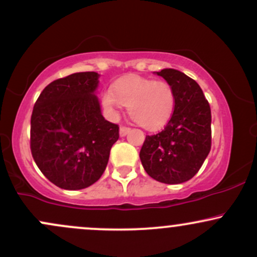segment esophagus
<instances>
[{
  "mask_svg": "<svg viewBox=\"0 0 257 257\" xmlns=\"http://www.w3.org/2000/svg\"><path fill=\"white\" fill-rule=\"evenodd\" d=\"M129 131H131V128H129V126L122 125L119 128V135H120V137H125V135L129 133Z\"/></svg>",
  "mask_w": 257,
  "mask_h": 257,
  "instance_id": "obj_1",
  "label": "esophagus"
}]
</instances>
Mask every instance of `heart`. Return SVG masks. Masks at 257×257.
<instances>
[{
    "mask_svg": "<svg viewBox=\"0 0 257 257\" xmlns=\"http://www.w3.org/2000/svg\"><path fill=\"white\" fill-rule=\"evenodd\" d=\"M101 104L111 118H117L120 105L128 106L129 114L139 125L155 132L169 122L175 94L168 82L129 76L117 79L111 90L102 94Z\"/></svg>",
    "mask_w": 257,
    "mask_h": 257,
    "instance_id": "1",
    "label": "heart"
}]
</instances>
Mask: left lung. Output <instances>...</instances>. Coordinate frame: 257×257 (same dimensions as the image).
I'll use <instances>...</instances> for the list:
<instances>
[{"mask_svg": "<svg viewBox=\"0 0 257 257\" xmlns=\"http://www.w3.org/2000/svg\"><path fill=\"white\" fill-rule=\"evenodd\" d=\"M172 85L175 107L166 128L146 135L140 150L145 172L163 184L192 179L211 149V111L194 79L174 69L156 72Z\"/></svg>", "mask_w": 257, "mask_h": 257, "instance_id": "left-lung-1", "label": "left lung"}]
</instances>
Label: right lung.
<instances>
[{"label":"right lung","mask_w":257,"mask_h":257,"mask_svg":"<svg viewBox=\"0 0 257 257\" xmlns=\"http://www.w3.org/2000/svg\"><path fill=\"white\" fill-rule=\"evenodd\" d=\"M96 72H77L49 83L31 114L30 149L49 181L82 190L101 178L119 126L104 118L94 94Z\"/></svg>","instance_id":"right-lung-1"}]
</instances>
